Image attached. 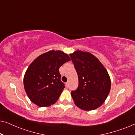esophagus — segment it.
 Returning <instances> with one entry per match:
<instances>
[{"label": "esophagus", "instance_id": "obj_1", "mask_svg": "<svg viewBox=\"0 0 135 135\" xmlns=\"http://www.w3.org/2000/svg\"><path fill=\"white\" fill-rule=\"evenodd\" d=\"M66 87H67V88L69 87V82H66Z\"/></svg>", "mask_w": 135, "mask_h": 135}]
</instances>
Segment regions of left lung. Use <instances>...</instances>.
<instances>
[{"instance_id": "obj_1", "label": "left lung", "mask_w": 135, "mask_h": 135, "mask_svg": "<svg viewBox=\"0 0 135 135\" xmlns=\"http://www.w3.org/2000/svg\"><path fill=\"white\" fill-rule=\"evenodd\" d=\"M79 79V86L71 96L75 104L91 110L103 104L110 92L111 82L107 70L97 57L77 50L70 54Z\"/></svg>"}]
</instances>
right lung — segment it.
<instances>
[{
  "instance_id": "1",
  "label": "right lung",
  "mask_w": 135,
  "mask_h": 135,
  "mask_svg": "<svg viewBox=\"0 0 135 135\" xmlns=\"http://www.w3.org/2000/svg\"><path fill=\"white\" fill-rule=\"evenodd\" d=\"M70 60L63 51L51 50L33 61L23 79L25 91L33 103L45 107L56 102L65 87L59 69Z\"/></svg>"
}]
</instances>
